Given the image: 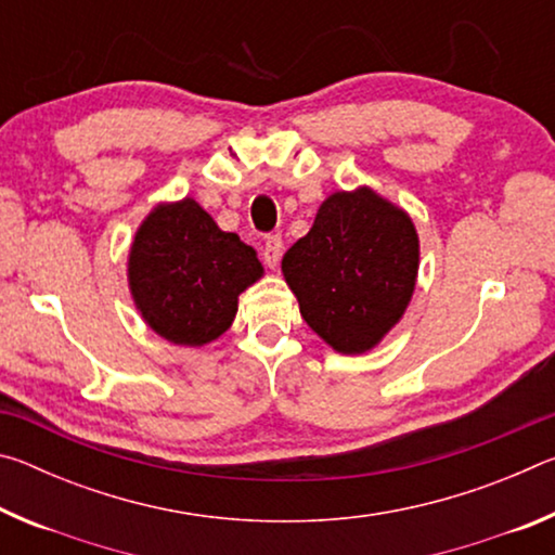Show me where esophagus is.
Instances as JSON below:
<instances>
[{
  "mask_svg": "<svg viewBox=\"0 0 555 555\" xmlns=\"http://www.w3.org/2000/svg\"><path fill=\"white\" fill-rule=\"evenodd\" d=\"M281 251H284V242H281L279 234H269V237L264 240V264L269 269H276L279 261H281Z\"/></svg>",
  "mask_w": 555,
  "mask_h": 555,
  "instance_id": "esophagus-1",
  "label": "esophagus"
}]
</instances>
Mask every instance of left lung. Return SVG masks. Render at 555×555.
<instances>
[{
  "mask_svg": "<svg viewBox=\"0 0 555 555\" xmlns=\"http://www.w3.org/2000/svg\"><path fill=\"white\" fill-rule=\"evenodd\" d=\"M418 257L409 212L360 185L327 195L281 271L311 331L335 352L362 354L406 313Z\"/></svg>",
  "mask_w": 555,
  "mask_h": 555,
  "instance_id": "left-lung-1",
  "label": "left lung"
}]
</instances>
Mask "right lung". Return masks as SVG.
I'll return each mask as SVG.
<instances>
[{"label":"right lung","instance_id":"1","mask_svg":"<svg viewBox=\"0 0 555 555\" xmlns=\"http://www.w3.org/2000/svg\"><path fill=\"white\" fill-rule=\"evenodd\" d=\"M264 276L257 251L222 232L193 198L158 203L127 259L137 311L173 345L203 347L228 331L242 291Z\"/></svg>","mask_w":555,"mask_h":555}]
</instances>
